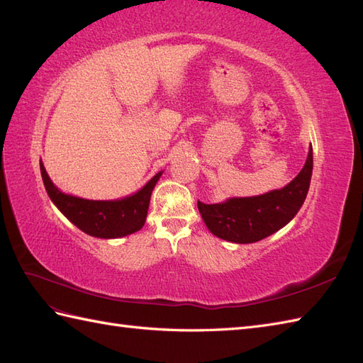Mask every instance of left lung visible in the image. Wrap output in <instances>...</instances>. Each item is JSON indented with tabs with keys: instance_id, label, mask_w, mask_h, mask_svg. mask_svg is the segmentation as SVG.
<instances>
[{
	"instance_id": "8db88e82",
	"label": "left lung",
	"mask_w": 363,
	"mask_h": 363,
	"mask_svg": "<svg viewBox=\"0 0 363 363\" xmlns=\"http://www.w3.org/2000/svg\"><path fill=\"white\" fill-rule=\"evenodd\" d=\"M313 169V152L298 175L283 189L247 199H230L219 204L199 201V211L211 232L228 242L251 244L286 225L300 211L309 191Z\"/></svg>"
}]
</instances>
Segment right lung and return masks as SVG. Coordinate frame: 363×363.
<instances>
[{"mask_svg":"<svg viewBox=\"0 0 363 363\" xmlns=\"http://www.w3.org/2000/svg\"><path fill=\"white\" fill-rule=\"evenodd\" d=\"M40 174L50 199L57 206L59 211L82 232L104 239L123 238L144 227L151 192L162 175V172L156 174L139 192L127 196V199L115 201H94L77 199V196L60 192L50 180L42 163Z\"/></svg>","mask_w":363,"mask_h":363,"instance_id":"right-lung-1","label":"right lung"}]
</instances>
